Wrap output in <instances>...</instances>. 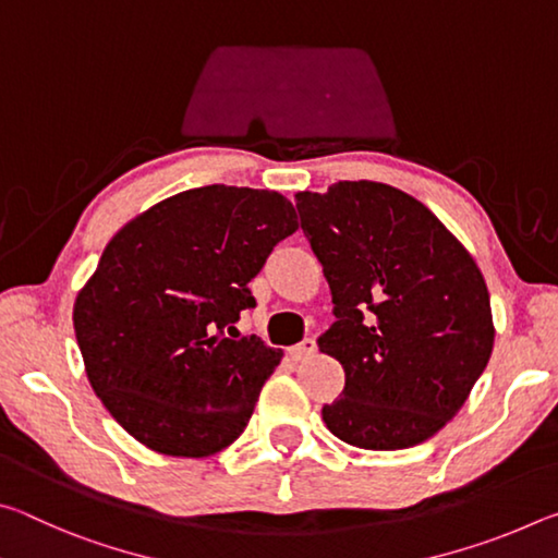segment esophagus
<instances>
[{
    "label": "esophagus",
    "instance_id": "1",
    "mask_svg": "<svg viewBox=\"0 0 558 558\" xmlns=\"http://www.w3.org/2000/svg\"><path fill=\"white\" fill-rule=\"evenodd\" d=\"M315 352H317V342H315V339H302L300 344L290 347V356L295 359V362H302V359L313 356Z\"/></svg>",
    "mask_w": 558,
    "mask_h": 558
}]
</instances>
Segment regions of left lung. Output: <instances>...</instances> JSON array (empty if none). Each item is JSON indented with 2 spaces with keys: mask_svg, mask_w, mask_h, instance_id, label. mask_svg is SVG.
<instances>
[{
  "mask_svg": "<svg viewBox=\"0 0 558 558\" xmlns=\"http://www.w3.org/2000/svg\"><path fill=\"white\" fill-rule=\"evenodd\" d=\"M302 231L332 288L319 349L344 366L323 421L364 450H401L446 426L495 347L487 282L428 206L381 182L295 194Z\"/></svg>",
  "mask_w": 558,
  "mask_h": 558,
  "instance_id": "1",
  "label": "left lung"
}]
</instances>
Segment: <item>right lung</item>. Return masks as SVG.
Masks as SVG:
<instances>
[{"mask_svg":"<svg viewBox=\"0 0 558 558\" xmlns=\"http://www.w3.org/2000/svg\"><path fill=\"white\" fill-rule=\"evenodd\" d=\"M286 196L199 186L149 206L112 235L73 305L88 381L145 448L209 458L248 426L282 352L221 335L256 305L248 282L298 231Z\"/></svg>","mask_w":558,"mask_h":558,"instance_id":"1","label":"right lung"}]
</instances>
